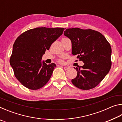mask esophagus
I'll list each match as a JSON object with an SVG mask.
<instances>
[{
    "mask_svg": "<svg viewBox=\"0 0 122 122\" xmlns=\"http://www.w3.org/2000/svg\"><path fill=\"white\" fill-rule=\"evenodd\" d=\"M63 68H64V69L65 70V71H67V70L69 69V67H66V66H65V67H63Z\"/></svg>",
    "mask_w": 122,
    "mask_h": 122,
    "instance_id": "esophagus-1",
    "label": "esophagus"
}]
</instances>
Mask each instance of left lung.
Here are the masks:
<instances>
[{"label":"left lung","mask_w":122,"mask_h":122,"mask_svg":"<svg viewBox=\"0 0 122 122\" xmlns=\"http://www.w3.org/2000/svg\"><path fill=\"white\" fill-rule=\"evenodd\" d=\"M64 35L71 40L72 54L84 63L75 68L77 75L71 82L82 90L95 88L111 68L110 44L101 33L91 29L66 28Z\"/></svg>","instance_id":"1"}]
</instances>
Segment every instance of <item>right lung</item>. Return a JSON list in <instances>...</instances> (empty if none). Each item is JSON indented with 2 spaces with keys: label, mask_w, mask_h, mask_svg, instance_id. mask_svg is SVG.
<instances>
[{
  "label": "right lung",
  "mask_w": 122,
  "mask_h": 122,
  "mask_svg": "<svg viewBox=\"0 0 122 122\" xmlns=\"http://www.w3.org/2000/svg\"><path fill=\"white\" fill-rule=\"evenodd\" d=\"M63 30V28L38 27L27 30L16 39L10 65L15 77L25 87L39 89L50 79L56 65H47L41 59Z\"/></svg>",
  "instance_id": "obj_1"
}]
</instances>
